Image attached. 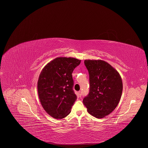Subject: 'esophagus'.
<instances>
[{
    "instance_id": "obj_1",
    "label": "esophagus",
    "mask_w": 148,
    "mask_h": 148,
    "mask_svg": "<svg viewBox=\"0 0 148 148\" xmlns=\"http://www.w3.org/2000/svg\"><path fill=\"white\" fill-rule=\"evenodd\" d=\"M77 95H78V97H81V95H82V91H78Z\"/></svg>"
}]
</instances>
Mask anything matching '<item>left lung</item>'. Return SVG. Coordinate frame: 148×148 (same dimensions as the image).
<instances>
[{
	"label": "left lung",
	"mask_w": 148,
	"mask_h": 148,
	"mask_svg": "<svg viewBox=\"0 0 148 148\" xmlns=\"http://www.w3.org/2000/svg\"><path fill=\"white\" fill-rule=\"evenodd\" d=\"M89 73L90 91L84 98L87 111L97 118L111 114L118 105L123 84L118 71L102 60H85Z\"/></svg>",
	"instance_id": "left-lung-1"
}]
</instances>
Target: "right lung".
Returning a JSON list of instances; mask_svg holds the SVG:
<instances>
[{
  "label": "right lung",
  "mask_w": 148,
  "mask_h": 148,
  "mask_svg": "<svg viewBox=\"0 0 148 148\" xmlns=\"http://www.w3.org/2000/svg\"><path fill=\"white\" fill-rule=\"evenodd\" d=\"M81 60L58 57L42 70L37 82V90L42 107L56 119L65 118L71 112L77 99L73 90L72 73Z\"/></svg>",
  "instance_id": "add662e5"
}]
</instances>
